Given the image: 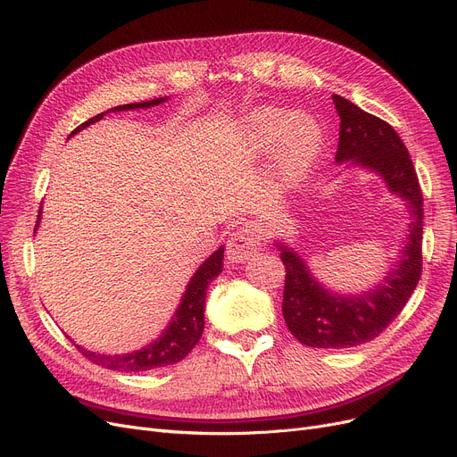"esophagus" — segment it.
I'll return each mask as SVG.
<instances>
[{"label": "esophagus", "instance_id": "34e87169", "mask_svg": "<svg viewBox=\"0 0 457 457\" xmlns=\"http://www.w3.org/2000/svg\"><path fill=\"white\" fill-rule=\"evenodd\" d=\"M257 250H260V233L253 226H245L229 237L226 257L229 263H245Z\"/></svg>", "mask_w": 457, "mask_h": 457}]
</instances>
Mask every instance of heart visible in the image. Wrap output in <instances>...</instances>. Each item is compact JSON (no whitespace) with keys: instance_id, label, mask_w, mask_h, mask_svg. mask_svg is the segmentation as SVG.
<instances>
[{"instance_id":"1","label":"heart","mask_w":457,"mask_h":457,"mask_svg":"<svg viewBox=\"0 0 457 457\" xmlns=\"http://www.w3.org/2000/svg\"><path fill=\"white\" fill-rule=\"evenodd\" d=\"M241 136L253 154L276 149V177L282 188L301 187L320 166L327 136L312 115H295L284 108H260L245 117Z\"/></svg>"}]
</instances>
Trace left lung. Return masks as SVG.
<instances>
[{
	"label": "left lung",
	"mask_w": 457,
	"mask_h": 457,
	"mask_svg": "<svg viewBox=\"0 0 457 457\" xmlns=\"http://www.w3.org/2000/svg\"><path fill=\"white\" fill-rule=\"evenodd\" d=\"M340 123L336 164L379 175L409 212L405 246L381 284L359 293H338L312 272L308 260L286 239L274 241L286 265L282 313L296 340L317 349H344L373 340L400 315L422 274V194L400 136L347 98L332 96Z\"/></svg>",
	"instance_id": "1"
}]
</instances>
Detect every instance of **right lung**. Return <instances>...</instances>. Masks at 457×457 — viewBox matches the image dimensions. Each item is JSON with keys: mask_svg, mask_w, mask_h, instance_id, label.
Masks as SVG:
<instances>
[{"mask_svg": "<svg viewBox=\"0 0 457 457\" xmlns=\"http://www.w3.org/2000/svg\"><path fill=\"white\" fill-rule=\"evenodd\" d=\"M168 101V96H158L153 98V101L145 103H132V104H123V106H115L108 112H127V110H145L153 108ZM103 112L91 119H87L86 123L78 127L69 137H72L76 132L84 130L86 127L101 121V119L108 113ZM43 218V209L38 211L37 216V224H35V233L38 228V222ZM224 269V246L214 250L207 260L197 267V270L192 274L188 280L185 293L181 296V303L177 306L175 313L171 315V320L168 327L162 330V334L158 336L156 340L147 344L145 347L125 353V354H101L96 351H89L82 345H78L74 340H71L78 351H80L86 359L91 362L104 366L110 370L117 371H147L153 368H162L170 366L183 361L185 356L194 349V345L200 342L204 327H205V296H207V287L214 280V278L222 272Z\"/></svg>", "mask_w": 457, "mask_h": 457, "instance_id": "add662e5", "label": "right lung"}]
</instances>
